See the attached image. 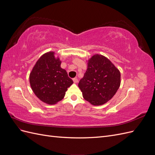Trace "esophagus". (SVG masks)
Listing matches in <instances>:
<instances>
[{
  "label": "esophagus",
  "mask_w": 155,
  "mask_h": 155,
  "mask_svg": "<svg viewBox=\"0 0 155 155\" xmlns=\"http://www.w3.org/2000/svg\"><path fill=\"white\" fill-rule=\"evenodd\" d=\"M73 81H74V83H77L78 82V78H73Z\"/></svg>",
  "instance_id": "1"
}]
</instances>
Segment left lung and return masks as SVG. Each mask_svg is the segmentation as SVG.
Returning a JSON list of instances; mask_svg holds the SVG:
<instances>
[{"label": "left lung", "instance_id": "8db88e82", "mask_svg": "<svg viewBox=\"0 0 155 155\" xmlns=\"http://www.w3.org/2000/svg\"><path fill=\"white\" fill-rule=\"evenodd\" d=\"M121 74L104 55L95 54L87 61V69L78 87L84 99L91 104L104 105L113 97L120 86Z\"/></svg>", "mask_w": 155, "mask_h": 155}]
</instances>
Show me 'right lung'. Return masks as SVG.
Wrapping results in <instances>:
<instances>
[{"label":"right lung","instance_id":"right-lung-1","mask_svg":"<svg viewBox=\"0 0 155 155\" xmlns=\"http://www.w3.org/2000/svg\"><path fill=\"white\" fill-rule=\"evenodd\" d=\"M61 61L54 51H48L37 60L30 74L33 92L46 104H56L64 97L73 84L66 70L61 67Z\"/></svg>","mask_w":155,"mask_h":155}]
</instances>
